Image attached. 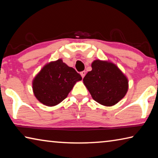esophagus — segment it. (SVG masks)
Wrapping results in <instances>:
<instances>
[{
	"label": "esophagus",
	"instance_id": "34e87169",
	"mask_svg": "<svg viewBox=\"0 0 158 158\" xmlns=\"http://www.w3.org/2000/svg\"><path fill=\"white\" fill-rule=\"evenodd\" d=\"M80 74H81V76L82 78H84V77L85 75V71H82L81 73H80Z\"/></svg>",
	"mask_w": 158,
	"mask_h": 158
}]
</instances>
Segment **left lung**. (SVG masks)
Returning <instances> with one entry per match:
<instances>
[{
	"label": "left lung",
	"instance_id": "8db88e82",
	"mask_svg": "<svg viewBox=\"0 0 158 158\" xmlns=\"http://www.w3.org/2000/svg\"><path fill=\"white\" fill-rule=\"evenodd\" d=\"M91 67L92 70L83 81L93 99L104 106L116 105L127 92V77L115 64L109 61L95 60Z\"/></svg>",
	"mask_w": 158,
	"mask_h": 158
}]
</instances>
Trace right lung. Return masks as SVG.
<instances>
[{"mask_svg":"<svg viewBox=\"0 0 158 158\" xmlns=\"http://www.w3.org/2000/svg\"><path fill=\"white\" fill-rule=\"evenodd\" d=\"M82 78L75 69L58 59L45 65L33 81L34 95L41 103L52 106L67 98Z\"/></svg>","mask_w":158,"mask_h":158,"instance_id":"1","label":"right lung"}]
</instances>
